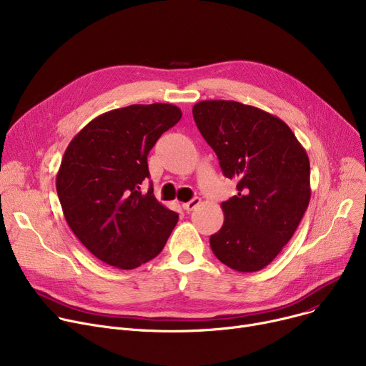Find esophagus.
<instances>
[{"instance_id":"obj_1","label":"esophagus","mask_w":366,"mask_h":366,"mask_svg":"<svg viewBox=\"0 0 366 366\" xmlns=\"http://www.w3.org/2000/svg\"><path fill=\"white\" fill-rule=\"evenodd\" d=\"M200 197H194V199H191L189 202H187V203H184L182 204V207L187 210V212H189V210H193V209H196L199 204H200Z\"/></svg>"}]
</instances>
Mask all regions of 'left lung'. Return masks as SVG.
Returning <instances> with one entry per match:
<instances>
[{
    "label": "left lung",
    "instance_id": "1",
    "mask_svg": "<svg viewBox=\"0 0 366 366\" xmlns=\"http://www.w3.org/2000/svg\"><path fill=\"white\" fill-rule=\"evenodd\" d=\"M193 115L224 175L237 179V196L221 203L224 224L210 247L236 272H259L291 240L309 206V156L290 126L259 108L202 101Z\"/></svg>",
    "mask_w": 366,
    "mask_h": 366
}]
</instances>
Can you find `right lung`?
<instances>
[{
  "instance_id": "obj_1",
  "label": "right lung",
  "mask_w": 366,
  "mask_h": 366,
  "mask_svg": "<svg viewBox=\"0 0 366 366\" xmlns=\"http://www.w3.org/2000/svg\"><path fill=\"white\" fill-rule=\"evenodd\" d=\"M182 117L172 104L129 105L86 124L69 142L56 175L65 219L102 262L132 270L156 258L178 214L142 193L148 152Z\"/></svg>"
}]
</instances>
